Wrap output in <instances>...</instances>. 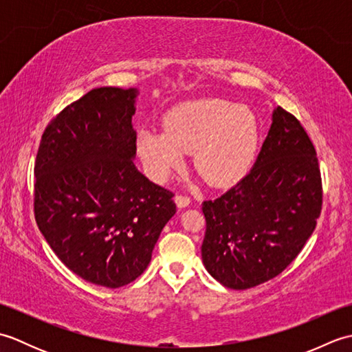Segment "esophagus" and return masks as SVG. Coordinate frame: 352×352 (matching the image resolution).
<instances>
[{"label": "esophagus", "mask_w": 352, "mask_h": 352, "mask_svg": "<svg viewBox=\"0 0 352 352\" xmlns=\"http://www.w3.org/2000/svg\"><path fill=\"white\" fill-rule=\"evenodd\" d=\"M175 204L178 208H184L190 204V198L184 195H177L175 197Z\"/></svg>", "instance_id": "1"}]
</instances>
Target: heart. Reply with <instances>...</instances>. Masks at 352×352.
<instances>
[{
	"instance_id": "1",
	"label": "heart",
	"mask_w": 352,
	"mask_h": 352,
	"mask_svg": "<svg viewBox=\"0 0 352 352\" xmlns=\"http://www.w3.org/2000/svg\"><path fill=\"white\" fill-rule=\"evenodd\" d=\"M258 145V121L246 106L222 98L178 104L163 118V130L140 129L138 154L155 182L184 164L186 153L206 180L216 186L236 182L250 168Z\"/></svg>"
}]
</instances>
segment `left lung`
<instances>
[{"label":"left lung","instance_id":"1","mask_svg":"<svg viewBox=\"0 0 352 352\" xmlns=\"http://www.w3.org/2000/svg\"><path fill=\"white\" fill-rule=\"evenodd\" d=\"M322 207L315 146L281 107L248 175L203 203V263L222 286L245 290L281 274L304 248Z\"/></svg>","mask_w":352,"mask_h":352}]
</instances>
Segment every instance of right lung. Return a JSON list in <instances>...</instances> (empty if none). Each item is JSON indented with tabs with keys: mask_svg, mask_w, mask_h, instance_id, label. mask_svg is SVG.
<instances>
[{
	"mask_svg": "<svg viewBox=\"0 0 352 352\" xmlns=\"http://www.w3.org/2000/svg\"><path fill=\"white\" fill-rule=\"evenodd\" d=\"M134 87L92 89L42 134L34 216L51 250L81 278L116 289L145 271L174 193L140 174Z\"/></svg>",
	"mask_w": 352,
	"mask_h": 352,
	"instance_id": "add662e5",
	"label": "right lung"
}]
</instances>
